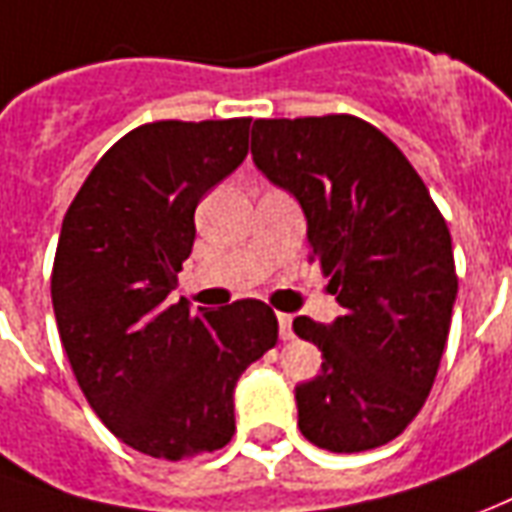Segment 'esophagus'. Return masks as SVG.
Here are the masks:
<instances>
[{"label": "esophagus", "instance_id": "1", "mask_svg": "<svg viewBox=\"0 0 512 512\" xmlns=\"http://www.w3.org/2000/svg\"><path fill=\"white\" fill-rule=\"evenodd\" d=\"M277 321H280V338H282V341H291V338H293L291 316H288V313H280V316H277Z\"/></svg>", "mask_w": 512, "mask_h": 512}]
</instances>
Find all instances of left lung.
I'll list each match as a JSON object with an SVG mask.
<instances>
[{"label":"left lung","mask_w":512,"mask_h":512,"mask_svg":"<svg viewBox=\"0 0 512 512\" xmlns=\"http://www.w3.org/2000/svg\"><path fill=\"white\" fill-rule=\"evenodd\" d=\"M255 166L302 205L310 260L343 313L293 318L321 349L296 385L299 430L318 449L366 452L418 416L441 366L457 296L452 235L399 146L357 116L257 119Z\"/></svg>","instance_id":"obj_1"}]
</instances>
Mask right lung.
Listing matches in <instances>:
<instances>
[{
  "mask_svg": "<svg viewBox=\"0 0 512 512\" xmlns=\"http://www.w3.org/2000/svg\"><path fill=\"white\" fill-rule=\"evenodd\" d=\"M252 119L152 121L107 149L63 219L52 307L71 371L116 438L163 460L235 432V382L277 343L260 299L171 305L202 196L244 163Z\"/></svg>",
  "mask_w": 512,
  "mask_h": 512,
  "instance_id": "right-lung-1",
  "label": "right lung"
}]
</instances>
